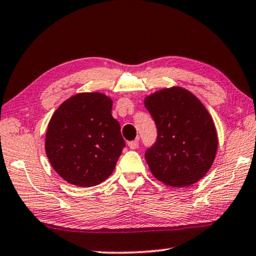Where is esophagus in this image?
<instances>
[{
  "label": "esophagus",
  "mask_w": 256,
  "mask_h": 256,
  "mask_svg": "<svg viewBox=\"0 0 256 256\" xmlns=\"http://www.w3.org/2000/svg\"><path fill=\"white\" fill-rule=\"evenodd\" d=\"M128 148L130 149H132V150H134V149H136L138 146V140L136 138V140H133V141H130L128 144Z\"/></svg>",
  "instance_id": "obj_1"
}]
</instances>
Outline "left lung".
Masks as SVG:
<instances>
[{
    "instance_id": "1",
    "label": "left lung",
    "mask_w": 256,
    "mask_h": 256,
    "mask_svg": "<svg viewBox=\"0 0 256 256\" xmlns=\"http://www.w3.org/2000/svg\"><path fill=\"white\" fill-rule=\"evenodd\" d=\"M144 106L157 126V138L144 154L152 175L172 188L200 180L210 170L218 148L209 112L193 94L180 86L146 97Z\"/></svg>"
}]
</instances>
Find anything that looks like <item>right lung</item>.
<instances>
[{
  "instance_id": "add662e5",
  "label": "right lung",
  "mask_w": 256,
  "mask_h": 256,
  "mask_svg": "<svg viewBox=\"0 0 256 256\" xmlns=\"http://www.w3.org/2000/svg\"><path fill=\"white\" fill-rule=\"evenodd\" d=\"M125 141L112 116V100L99 92L64 102L47 128L46 154L64 180L80 188L100 184L115 170Z\"/></svg>"
}]
</instances>
